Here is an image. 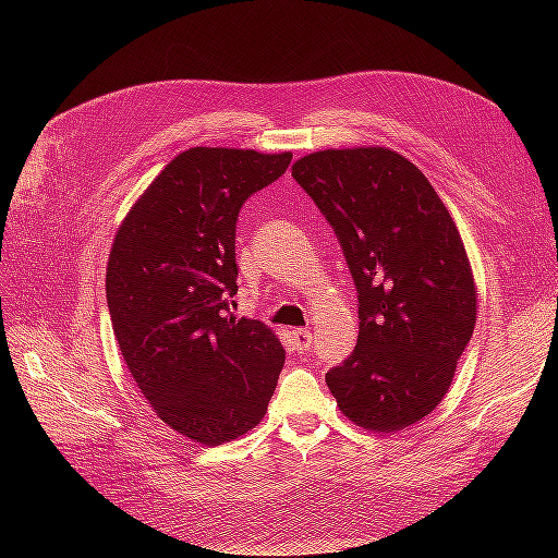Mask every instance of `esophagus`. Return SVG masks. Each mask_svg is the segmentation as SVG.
Returning <instances> with one entry per match:
<instances>
[{
	"label": "esophagus",
	"instance_id": "esophagus-1",
	"mask_svg": "<svg viewBox=\"0 0 558 558\" xmlns=\"http://www.w3.org/2000/svg\"><path fill=\"white\" fill-rule=\"evenodd\" d=\"M291 335L298 353H307L312 349V332L307 328H295Z\"/></svg>",
	"mask_w": 558,
	"mask_h": 558
}]
</instances>
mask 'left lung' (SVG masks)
Here are the masks:
<instances>
[{
    "label": "left lung",
    "mask_w": 558,
    "mask_h": 558,
    "mask_svg": "<svg viewBox=\"0 0 558 558\" xmlns=\"http://www.w3.org/2000/svg\"><path fill=\"white\" fill-rule=\"evenodd\" d=\"M293 179L332 226L359 291V340L326 375L353 424L393 433L449 391L477 320L463 240L430 181L384 146L328 148Z\"/></svg>",
    "instance_id": "1"
}]
</instances>
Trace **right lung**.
Here are the masks:
<instances>
[{
	"instance_id": "obj_1",
	"label": "right lung",
	"mask_w": 558,
	"mask_h": 558,
	"mask_svg": "<svg viewBox=\"0 0 558 558\" xmlns=\"http://www.w3.org/2000/svg\"><path fill=\"white\" fill-rule=\"evenodd\" d=\"M293 154L195 146L134 202L107 265L113 335L154 412L216 447L260 424L286 351L272 328L230 314L234 228L244 202Z\"/></svg>"
}]
</instances>
